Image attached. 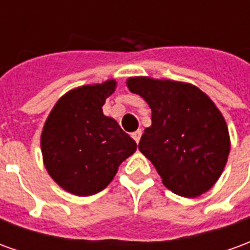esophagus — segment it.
<instances>
[{
  "label": "esophagus",
  "instance_id": "1",
  "mask_svg": "<svg viewBox=\"0 0 250 250\" xmlns=\"http://www.w3.org/2000/svg\"><path fill=\"white\" fill-rule=\"evenodd\" d=\"M141 136H142V131L138 130L135 131V132H132V139L136 142V143H139V141H141Z\"/></svg>",
  "mask_w": 250,
  "mask_h": 250
}]
</instances>
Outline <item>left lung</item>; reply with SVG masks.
<instances>
[{
    "label": "left lung",
    "instance_id": "8db88e82",
    "mask_svg": "<svg viewBox=\"0 0 250 250\" xmlns=\"http://www.w3.org/2000/svg\"><path fill=\"white\" fill-rule=\"evenodd\" d=\"M127 87L151 108L138 147L163 185L185 198L209 191L230 152L228 125L213 100L190 83L167 79L128 77Z\"/></svg>",
    "mask_w": 250,
    "mask_h": 250
}]
</instances>
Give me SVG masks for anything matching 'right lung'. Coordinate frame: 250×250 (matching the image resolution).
Instances as JSON below:
<instances>
[{
  "mask_svg": "<svg viewBox=\"0 0 250 250\" xmlns=\"http://www.w3.org/2000/svg\"><path fill=\"white\" fill-rule=\"evenodd\" d=\"M114 79L73 88L57 100L41 132L46 171L65 191L87 197L114 179L120 163L136 151V143L118 122L103 114Z\"/></svg>",
  "mask_w": 250,
  "mask_h": 250,
  "instance_id": "obj_1",
  "label": "right lung"
}]
</instances>
